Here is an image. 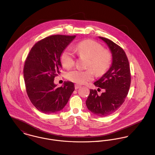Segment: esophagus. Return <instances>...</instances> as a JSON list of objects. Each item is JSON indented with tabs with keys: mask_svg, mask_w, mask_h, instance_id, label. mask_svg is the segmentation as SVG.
<instances>
[{
	"mask_svg": "<svg viewBox=\"0 0 155 155\" xmlns=\"http://www.w3.org/2000/svg\"><path fill=\"white\" fill-rule=\"evenodd\" d=\"M81 86L79 85H78V84H76L75 86H74V88H75L76 90H77V89H78V88H81Z\"/></svg>",
	"mask_w": 155,
	"mask_h": 155,
	"instance_id": "34e87169",
	"label": "esophagus"
}]
</instances>
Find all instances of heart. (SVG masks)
Returning <instances> with one entry per match:
<instances>
[{"instance_id": "obj_1", "label": "heart", "mask_w": 155, "mask_h": 155, "mask_svg": "<svg viewBox=\"0 0 155 155\" xmlns=\"http://www.w3.org/2000/svg\"><path fill=\"white\" fill-rule=\"evenodd\" d=\"M74 49L80 56L89 58L86 70L73 69L66 73V78L73 82L83 84L93 79L94 71L97 76L104 74L110 66L112 54L98 42L93 40H85L78 43ZM61 64L65 68H71L75 62L73 54L68 50H64L60 57Z\"/></svg>"}]
</instances>
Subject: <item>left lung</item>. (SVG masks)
Instances as JSON below:
<instances>
[{"mask_svg": "<svg viewBox=\"0 0 155 155\" xmlns=\"http://www.w3.org/2000/svg\"><path fill=\"white\" fill-rule=\"evenodd\" d=\"M99 38L110 49L112 62L108 71L94 83L104 92L99 96L96 90H90L86 105L94 115L106 117L113 114L124 103L130 88L131 76L129 61L123 49L107 38Z\"/></svg>", "mask_w": 155, "mask_h": 155, "instance_id": "left-lung-1", "label": "left lung"}]
</instances>
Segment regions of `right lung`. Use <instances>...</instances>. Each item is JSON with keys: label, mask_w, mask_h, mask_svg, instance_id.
Segmentation results:
<instances>
[{"label": "right lung", "mask_w": 155, "mask_h": 155, "mask_svg": "<svg viewBox=\"0 0 155 155\" xmlns=\"http://www.w3.org/2000/svg\"><path fill=\"white\" fill-rule=\"evenodd\" d=\"M75 35H54L34 45L26 59L23 76L28 96L33 105L45 114L62 110L74 90L71 82L57 87L54 79L61 73L62 52Z\"/></svg>", "instance_id": "1"}]
</instances>
